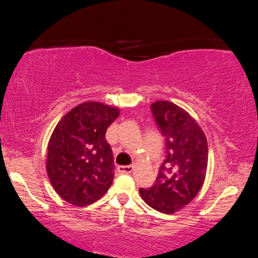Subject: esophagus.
Instances as JSON below:
<instances>
[{
  "label": "esophagus",
  "instance_id": "34e87169",
  "mask_svg": "<svg viewBox=\"0 0 258 258\" xmlns=\"http://www.w3.org/2000/svg\"><path fill=\"white\" fill-rule=\"evenodd\" d=\"M117 170L121 174H130L134 170V167L133 165H119L117 167Z\"/></svg>",
  "mask_w": 258,
  "mask_h": 258
}]
</instances>
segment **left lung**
Wrapping results in <instances>:
<instances>
[{
    "instance_id": "1",
    "label": "left lung",
    "mask_w": 258,
    "mask_h": 258,
    "mask_svg": "<svg viewBox=\"0 0 258 258\" xmlns=\"http://www.w3.org/2000/svg\"><path fill=\"white\" fill-rule=\"evenodd\" d=\"M157 128L165 139V160L155 184L140 189L148 206L174 214L194 200L202 188L208 167V143L203 130L185 110L169 101L151 104Z\"/></svg>"
}]
</instances>
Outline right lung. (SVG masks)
Segmentation results:
<instances>
[{"label": "right lung", "instance_id": "1", "mask_svg": "<svg viewBox=\"0 0 258 258\" xmlns=\"http://www.w3.org/2000/svg\"><path fill=\"white\" fill-rule=\"evenodd\" d=\"M119 110L100 102L76 105L57 123L48 143L47 172L63 200L86 207L100 200L114 179V156L105 140Z\"/></svg>", "mask_w": 258, "mask_h": 258}]
</instances>
